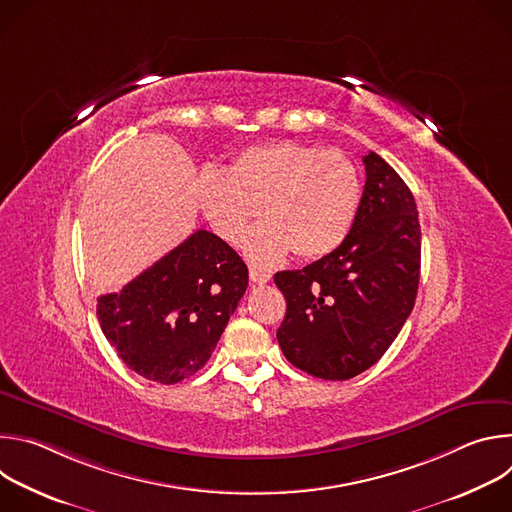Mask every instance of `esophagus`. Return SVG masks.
Wrapping results in <instances>:
<instances>
[{
  "instance_id": "obj_1",
  "label": "esophagus",
  "mask_w": 512,
  "mask_h": 512,
  "mask_svg": "<svg viewBox=\"0 0 512 512\" xmlns=\"http://www.w3.org/2000/svg\"><path fill=\"white\" fill-rule=\"evenodd\" d=\"M249 277H251V281H253V283L263 285V283H267V281L271 279V273L261 271V269H257V267H251V269H249Z\"/></svg>"
}]
</instances>
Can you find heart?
Returning a JSON list of instances; mask_svg holds the SVG:
<instances>
[{"label":"heart","instance_id":"obj_1","mask_svg":"<svg viewBox=\"0 0 512 512\" xmlns=\"http://www.w3.org/2000/svg\"><path fill=\"white\" fill-rule=\"evenodd\" d=\"M196 194L214 231L233 245L262 206L266 221L243 240V249L267 267L289 251L318 259L340 247L354 225L362 186L358 168L340 150L281 139L241 150L227 172L204 170Z\"/></svg>","mask_w":512,"mask_h":512}]
</instances>
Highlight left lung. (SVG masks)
<instances>
[{"mask_svg":"<svg viewBox=\"0 0 512 512\" xmlns=\"http://www.w3.org/2000/svg\"><path fill=\"white\" fill-rule=\"evenodd\" d=\"M362 162L367 182L342 245L273 277L287 304L277 342L294 367L324 381L373 367L409 318L419 285L415 198L379 154Z\"/></svg>","mask_w":512,"mask_h":512,"instance_id":"obj_1","label":"left lung"}]
</instances>
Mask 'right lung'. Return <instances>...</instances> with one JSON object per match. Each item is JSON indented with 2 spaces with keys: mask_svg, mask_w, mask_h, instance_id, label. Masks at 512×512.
Returning <instances> with one entry per match:
<instances>
[{
  "mask_svg": "<svg viewBox=\"0 0 512 512\" xmlns=\"http://www.w3.org/2000/svg\"><path fill=\"white\" fill-rule=\"evenodd\" d=\"M247 283L237 251L200 229L117 294L101 296L97 318L131 371L174 385L208 362Z\"/></svg>",
  "mask_w": 512,
  "mask_h": 512,
  "instance_id": "1",
  "label": "right lung"
}]
</instances>
